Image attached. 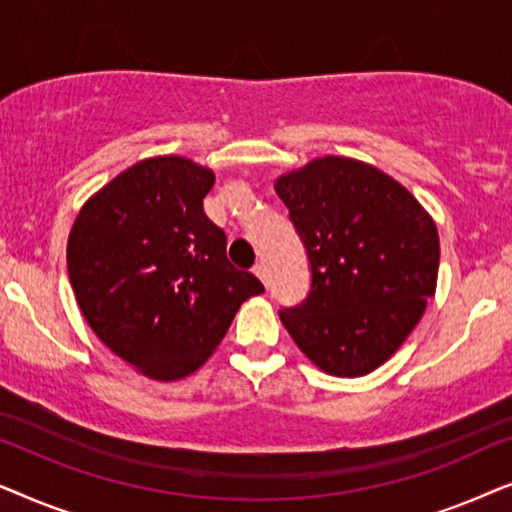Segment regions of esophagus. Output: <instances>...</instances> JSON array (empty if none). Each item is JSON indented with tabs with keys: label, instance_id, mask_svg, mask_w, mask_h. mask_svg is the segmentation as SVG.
<instances>
[{
	"label": "esophagus",
	"instance_id": "34e87169",
	"mask_svg": "<svg viewBox=\"0 0 512 512\" xmlns=\"http://www.w3.org/2000/svg\"><path fill=\"white\" fill-rule=\"evenodd\" d=\"M254 275L261 279V282L268 286V282H270V275H268V268H265V263H256L254 265Z\"/></svg>",
	"mask_w": 512,
	"mask_h": 512
}]
</instances>
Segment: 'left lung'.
Returning a JSON list of instances; mask_svg holds the SVG:
<instances>
[{
	"label": "left lung",
	"instance_id": "8db88e82",
	"mask_svg": "<svg viewBox=\"0 0 512 512\" xmlns=\"http://www.w3.org/2000/svg\"><path fill=\"white\" fill-rule=\"evenodd\" d=\"M275 188L310 261V291L279 319L324 373L368 375L436 293V223L398 181L352 158L312 160Z\"/></svg>",
	"mask_w": 512,
	"mask_h": 512
}]
</instances>
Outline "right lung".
Instances as JSON below:
<instances>
[{
  "label": "right lung",
  "instance_id": "1",
  "mask_svg": "<svg viewBox=\"0 0 512 512\" xmlns=\"http://www.w3.org/2000/svg\"><path fill=\"white\" fill-rule=\"evenodd\" d=\"M214 174L179 156L118 174L76 216L69 282L111 352L153 380L209 359L235 312L263 284L226 256V233L202 207Z\"/></svg>",
  "mask_w": 512,
  "mask_h": 512
}]
</instances>
